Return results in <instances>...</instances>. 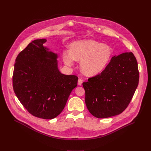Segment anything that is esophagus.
Masks as SVG:
<instances>
[{
    "instance_id": "obj_1",
    "label": "esophagus",
    "mask_w": 151,
    "mask_h": 151,
    "mask_svg": "<svg viewBox=\"0 0 151 151\" xmlns=\"http://www.w3.org/2000/svg\"><path fill=\"white\" fill-rule=\"evenodd\" d=\"M82 82H83L82 79H79L78 82V85H82Z\"/></svg>"
}]
</instances>
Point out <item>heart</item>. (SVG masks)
<instances>
[{"instance_id":"heart-1","label":"heart","mask_w":151,"mask_h":151,"mask_svg":"<svg viewBox=\"0 0 151 151\" xmlns=\"http://www.w3.org/2000/svg\"><path fill=\"white\" fill-rule=\"evenodd\" d=\"M112 56V48L107 45L91 39L72 42L70 51L63 53L66 65L72 66L74 61H81L80 68L83 74L94 76L100 73L107 66Z\"/></svg>"}]
</instances>
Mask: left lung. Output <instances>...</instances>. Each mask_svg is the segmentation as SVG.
Returning <instances> with one entry per match:
<instances>
[{"mask_svg":"<svg viewBox=\"0 0 151 151\" xmlns=\"http://www.w3.org/2000/svg\"><path fill=\"white\" fill-rule=\"evenodd\" d=\"M137 65L132 52L115 55L100 74L82 83L85 104L93 116L109 118L127 108L138 86Z\"/></svg>","mask_w":151,"mask_h":151,"instance_id":"1","label":"left lung"}]
</instances>
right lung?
Returning <instances> with one entry per match:
<instances>
[{"label": "right lung", "instance_id": "right-lung-1", "mask_svg": "<svg viewBox=\"0 0 151 151\" xmlns=\"http://www.w3.org/2000/svg\"><path fill=\"white\" fill-rule=\"evenodd\" d=\"M46 42L45 39L35 40L19 53L12 83L16 96L30 114L51 119L64 109L78 78L60 72L58 55L44 47Z\"/></svg>", "mask_w": 151, "mask_h": 151}]
</instances>
